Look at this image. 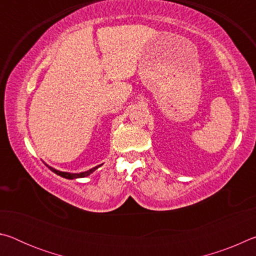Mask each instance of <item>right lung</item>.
<instances>
[{
    "mask_svg": "<svg viewBox=\"0 0 256 256\" xmlns=\"http://www.w3.org/2000/svg\"><path fill=\"white\" fill-rule=\"evenodd\" d=\"M47 167L50 168V170L53 172H55L56 175H58V176H60V177H64V178H66V180H76V178H84V177H86V176H89L90 174H92V172L97 170V168H99L102 166V164H98V166H96V167H94V168H92V170H86V172H60V170H55V168H53V167H50V166H48V164H45Z\"/></svg>",
    "mask_w": 256,
    "mask_h": 256,
    "instance_id": "add662e5",
    "label": "right lung"
}]
</instances>
